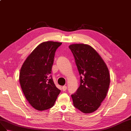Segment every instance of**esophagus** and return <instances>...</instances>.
Listing matches in <instances>:
<instances>
[{"instance_id": "1", "label": "esophagus", "mask_w": 131, "mask_h": 131, "mask_svg": "<svg viewBox=\"0 0 131 131\" xmlns=\"http://www.w3.org/2000/svg\"><path fill=\"white\" fill-rule=\"evenodd\" d=\"M62 89L63 91H65L67 89V86H66V85H63V86L62 87Z\"/></svg>"}]
</instances>
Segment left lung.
I'll list each match as a JSON object with an SVG mask.
<instances>
[{
	"label": "left lung",
	"instance_id": "8db88e82",
	"mask_svg": "<svg viewBox=\"0 0 131 131\" xmlns=\"http://www.w3.org/2000/svg\"><path fill=\"white\" fill-rule=\"evenodd\" d=\"M80 76V84L71 95L73 106L85 114L98 109L105 98L110 85L107 66L90 46L74 44L69 46Z\"/></svg>",
	"mask_w": 131,
	"mask_h": 131
}]
</instances>
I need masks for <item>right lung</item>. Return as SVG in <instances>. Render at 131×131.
I'll list each match as a JSON object with an SVG mask.
<instances>
[{
  "mask_svg": "<svg viewBox=\"0 0 131 131\" xmlns=\"http://www.w3.org/2000/svg\"><path fill=\"white\" fill-rule=\"evenodd\" d=\"M61 44L51 41L40 44L22 66L19 81L22 92L31 105L37 110L53 107L60 93L50 74L55 51Z\"/></svg>",
  "mask_w": 131,
  "mask_h": 131,
  "instance_id": "add662e5",
  "label": "right lung"
}]
</instances>
